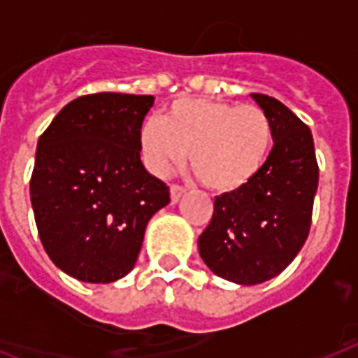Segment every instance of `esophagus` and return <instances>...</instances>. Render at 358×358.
<instances>
[{
	"instance_id": "34e87169",
	"label": "esophagus",
	"mask_w": 358,
	"mask_h": 358,
	"mask_svg": "<svg viewBox=\"0 0 358 358\" xmlns=\"http://www.w3.org/2000/svg\"><path fill=\"white\" fill-rule=\"evenodd\" d=\"M184 193H185V189L182 187V185H176V184L171 185V201L173 202H178V199L184 195Z\"/></svg>"
}]
</instances>
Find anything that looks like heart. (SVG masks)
Instances as JSON below:
<instances>
[{
	"mask_svg": "<svg viewBox=\"0 0 358 358\" xmlns=\"http://www.w3.org/2000/svg\"><path fill=\"white\" fill-rule=\"evenodd\" d=\"M273 129L264 109L206 98L174 100L163 117L139 129L143 162L156 176H167L189 152L193 173L208 189H241L264 167Z\"/></svg>",
	"mask_w": 358,
	"mask_h": 358,
	"instance_id": "heart-1",
	"label": "heart"
}]
</instances>
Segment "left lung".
Returning <instances> with one entry per match:
<instances>
[{"label": "left lung", "instance_id": "8db88e82", "mask_svg": "<svg viewBox=\"0 0 358 358\" xmlns=\"http://www.w3.org/2000/svg\"><path fill=\"white\" fill-rule=\"evenodd\" d=\"M250 96L271 122L273 148L249 184L215 196L212 221L199 238L204 264L241 286L277 277L297 256L320 176L308 126L275 98Z\"/></svg>", "mask_w": 358, "mask_h": 358}]
</instances>
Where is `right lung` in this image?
<instances>
[{
  "mask_svg": "<svg viewBox=\"0 0 358 358\" xmlns=\"http://www.w3.org/2000/svg\"><path fill=\"white\" fill-rule=\"evenodd\" d=\"M154 96L98 92L66 103L36 145L29 193L50 260L70 277L115 282L134 269L148 221L171 202L141 162Z\"/></svg>",
  "mask_w": 358,
  "mask_h": 358,
  "instance_id": "obj_1",
  "label": "right lung"
}]
</instances>
